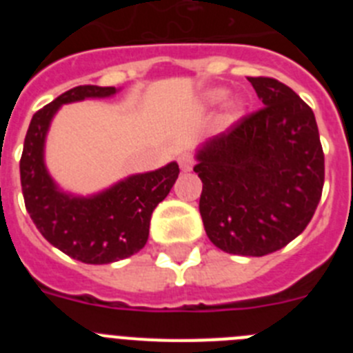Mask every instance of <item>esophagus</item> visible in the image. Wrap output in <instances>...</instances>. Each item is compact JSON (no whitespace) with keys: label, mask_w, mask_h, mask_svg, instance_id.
Returning <instances> with one entry per match:
<instances>
[{"label":"esophagus","mask_w":353,"mask_h":353,"mask_svg":"<svg viewBox=\"0 0 353 353\" xmlns=\"http://www.w3.org/2000/svg\"><path fill=\"white\" fill-rule=\"evenodd\" d=\"M179 164L182 171H191L192 166H194V159H192L189 154H182L179 157Z\"/></svg>","instance_id":"1"}]
</instances>
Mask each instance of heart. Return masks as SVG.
Returning a JSON list of instances; mask_svg holds the SVG:
<instances>
[{
    "label": "heart",
    "instance_id": "1",
    "mask_svg": "<svg viewBox=\"0 0 353 353\" xmlns=\"http://www.w3.org/2000/svg\"><path fill=\"white\" fill-rule=\"evenodd\" d=\"M224 95H226V92H224V90H210V92L205 93V102H207V104H217V102H219ZM236 113H239V105L230 104L228 105L226 120L228 121L235 120Z\"/></svg>",
    "mask_w": 353,
    "mask_h": 353
}]
</instances>
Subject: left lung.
<instances>
[{"mask_svg": "<svg viewBox=\"0 0 353 353\" xmlns=\"http://www.w3.org/2000/svg\"><path fill=\"white\" fill-rule=\"evenodd\" d=\"M263 108L196 152L203 182L199 214L212 244L265 256L310 224L322 198L325 164L311 108L272 77H248Z\"/></svg>", "mask_w": 353, "mask_h": 353, "instance_id": "8db88e82", "label": "left lung"}]
</instances>
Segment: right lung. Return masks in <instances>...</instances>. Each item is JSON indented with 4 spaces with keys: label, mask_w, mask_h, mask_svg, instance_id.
Listing matches in <instances>:
<instances>
[{
    "label": "right lung",
    "mask_w": 353,
    "mask_h": 353,
    "mask_svg": "<svg viewBox=\"0 0 353 353\" xmlns=\"http://www.w3.org/2000/svg\"><path fill=\"white\" fill-rule=\"evenodd\" d=\"M114 86H76L56 97L31 118L21 157V185L31 221L49 244L83 263L104 265L123 260L145 248L150 219L179 179V164L170 162L93 196L63 192L51 179L43 146L52 117L63 104L114 95Z\"/></svg>",
    "instance_id": "obj_1"
}]
</instances>
